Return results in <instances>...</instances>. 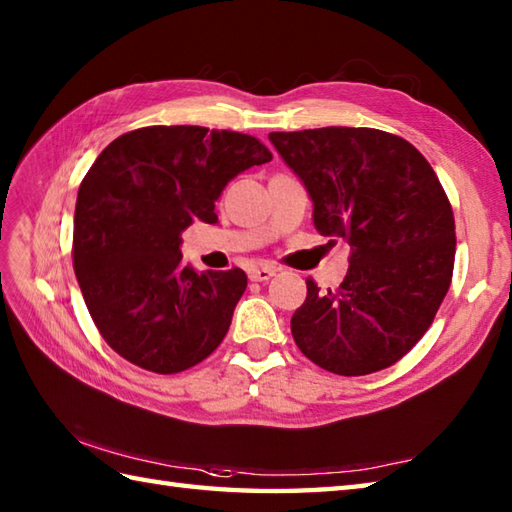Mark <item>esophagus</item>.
<instances>
[{"label": "esophagus", "instance_id": "obj_1", "mask_svg": "<svg viewBox=\"0 0 512 512\" xmlns=\"http://www.w3.org/2000/svg\"><path fill=\"white\" fill-rule=\"evenodd\" d=\"M248 277L253 279V281H268V279L275 277V268H270V266H253V268L248 270Z\"/></svg>", "mask_w": 512, "mask_h": 512}]
</instances>
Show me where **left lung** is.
<instances>
[{"mask_svg": "<svg viewBox=\"0 0 512 512\" xmlns=\"http://www.w3.org/2000/svg\"><path fill=\"white\" fill-rule=\"evenodd\" d=\"M323 237L352 246L334 290L308 279L290 330L312 363L365 376L400 361L436 317L455 259V222L436 171L405 138L369 127L273 132ZM330 239V242H332Z\"/></svg>", "mask_w": 512, "mask_h": 512, "instance_id": "8db88e82", "label": "left lung"}]
</instances>
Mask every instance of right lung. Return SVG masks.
<instances>
[{
	"mask_svg": "<svg viewBox=\"0 0 512 512\" xmlns=\"http://www.w3.org/2000/svg\"><path fill=\"white\" fill-rule=\"evenodd\" d=\"M273 160L257 138L195 125L118 136L83 178L74 209V273L114 352L149 372L204 361L228 332L246 273L182 264V231L215 224L237 173Z\"/></svg>",
	"mask_w": 512,
	"mask_h": 512,
	"instance_id": "obj_1",
	"label": "right lung"
}]
</instances>
